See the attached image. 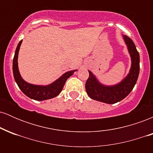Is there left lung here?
I'll use <instances>...</instances> for the list:
<instances>
[{
	"instance_id": "8db88e82",
	"label": "left lung",
	"mask_w": 153,
	"mask_h": 153,
	"mask_svg": "<svg viewBox=\"0 0 153 153\" xmlns=\"http://www.w3.org/2000/svg\"><path fill=\"white\" fill-rule=\"evenodd\" d=\"M131 57V68L127 76L119 83L105 85L101 83L92 72H89V78L85 82V90L91 99L101 102L113 104L122 101L130 94L137 80L140 73V54L134 43L126 35H122Z\"/></svg>"
}]
</instances>
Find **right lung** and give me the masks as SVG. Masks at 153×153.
Segmentation results:
<instances>
[{
    "instance_id": "obj_1",
    "label": "right lung",
    "mask_w": 153,
    "mask_h": 153,
    "mask_svg": "<svg viewBox=\"0 0 153 153\" xmlns=\"http://www.w3.org/2000/svg\"><path fill=\"white\" fill-rule=\"evenodd\" d=\"M22 43V40H21L17 45L13 60V77H14L15 81L19 88L26 96L31 99L36 100V101H45V100L52 99V98L58 96L62 91L66 80L71 75H73V73L77 71V70L66 72L62 76L57 79L55 81L49 84V85H40L29 83L25 81L21 76L18 67L19 52Z\"/></svg>"
}]
</instances>
